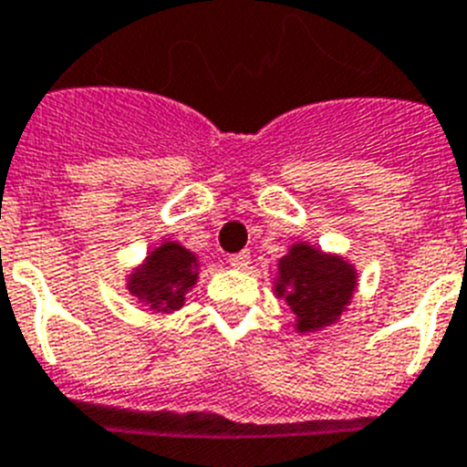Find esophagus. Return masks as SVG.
I'll return each mask as SVG.
<instances>
[{
  "label": "esophagus",
  "mask_w": 467,
  "mask_h": 467,
  "mask_svg": "<svg viewBox=\"0 0 467 467\" xmlns=\"http://www.w3.org/2000/svg\"><path fill=\"white\" fill-rule=\"evenodd\" d=\"M228 263L234 270H246V267L251 265V254L249 251H239V254H233V256L228 258Z\"/></svg>",
  "instance_id": "1"
}]
</instances>
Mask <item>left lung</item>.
<instances>
[{
  "label": "left lung",
  "mask_w": 467,
  "mask_h": 467,
  "mask_svg": "<svg viewBox=\"0 0 467 467\" xmlns=\"http://www.w3.org/2000/svg\"><path fill=\"white\" fill-rule=\"evenodd\" d=\"M355 289L357 270L352 263L306 242L291 244L277 263L275 294L296 315L298 334L322 331L338 322Z\"/></svg>",
  "instance_id": "obj_1"
}]
</instances>
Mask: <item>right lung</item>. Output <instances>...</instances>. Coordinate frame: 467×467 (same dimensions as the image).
<instances>
[{"instance_id": "1", "label": "right lung", "mask_w": 467, "mask_h": 467, "mask_svg": "<svg viewBox=\"0 0 467 467\" xmlns=\"http://www.w3.org/2000/svg\"><path fill=\"white\" fill-rule=\"evenodd\" d=\"M200 279V261L192 251L178 242H161L148 251L145 261L127 277L129 294L136 296L148 310L176 312L183 307L185 296Z\"/></svg>"}]
</instances>
